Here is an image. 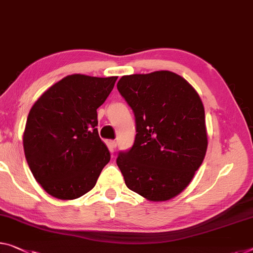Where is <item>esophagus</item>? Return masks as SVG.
<instances>
[{
    "label": "esophagus",
    "mask_w": 253,
    "mask_h": 253,
    "mask_svg": "<svg viewBox=\"0 0 253 253\" xmlns=\"http://www.w3.org/2000/svg\"><path fill=\"white\" fill-rule=\"evenodd\" d=\"M108 145H110V148H111L112 150H114V149L116 148V142L114 141V140H111V141L108 142Z\"/></svg>",
    "instance_id": "1"
}]
</instances>
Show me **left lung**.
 Wrapping results in <instances>:
<instances>
[{
    "instance_id": "left-lung-1",
    "label": "left lung",
    "mask_w": 253,
    "mask_h": 253,
    "mask_svg": "<svg viewBox=\"0 0 253 253\" xmlns=\"http://www.w3.org/2000/svg\"><path fill=\"white\" fill-rule=\"evenodd\" d=\"M118 90L137 126L132 148L116 159L126 184L149 201L172 199L189 185L207 151L200 97L170 71L123 76Z\"/></svg>"
}]
</instances>
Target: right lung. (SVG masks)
Instances as JSON below:
<instances>
[{
  "instance_id": "right-lung-1",
  "label": "right lung",
  "mask_w": 253,
  "mask_h": 253,
  "mask_svg": "<svg viewBox=\"0 0 253 253\" xmlns=\"http://www.w3.org/2000/svg\"><path fill=\"white\" fill-rule=\"evenodd\" d=\"M118 77L67 76L49 87L27 119L25 156L49 196L77 199L94 188L111 155L97 130V108Z\"/></svg>"
}]
</instances>
